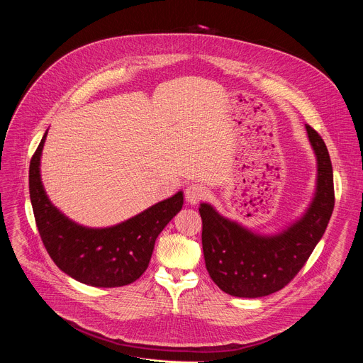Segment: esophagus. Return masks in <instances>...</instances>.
Here are the masks:
<instances>
[{"label": "esophagus", "mask_w": 363, "mask_h": 363, "mask_svg": "<svg viewBox=\"0 0 363 363\" xmlns=\"http://www.w3.org/2000/svg\"><path fill=\"white\" fill-rule=\"evenodd\" d=\"M206 196V188L199 185V184H192L185 189V198L189 203L195 205L198 203L201 199H203Z\"/></svg>", "instance_id": "34e87169"}]
</instances>
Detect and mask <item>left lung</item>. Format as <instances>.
<instances>
[{"label": "left lung", "instance_id": "1", "mask_svg": "<svg viewBox=\"0 0 363 363\" xmlns=\"http://www.w3.org/2000/svg\"><path fill=\"white\" fill-rule=\"evenodd\" d=\"M318 158V191L304 217L274 237L255 235L201 203L202 250L213 281L235 297H263L287 286L320 241L335 206L333 169L322 136L306 125Z\"/></svg>", "mask_w": 363, "mask_h": 363}]
</instances>
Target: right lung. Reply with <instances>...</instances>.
Listing matches in <instances>:
<instances>
[{
  "mask_svg": "<svg viewBox=\"0 0 363 363\" xmlns=\"http://www.w3.org/2000/svg\"><path fill=\"white\" fill-rule=\"evenodd\" d=\"M45 135L30 161L28 186L35 225L51 260L74 280L93 287L133 283L147 269L157 237L181 211L182 192L111 228L77 225L51 205L44 192L40 157Z\"/></svg>",
  "mask_w": 363,
  "mask_h": 363,
  "instance_id": "obj_1",
  "label": "right lung"
}]
</instances>
